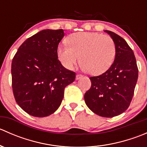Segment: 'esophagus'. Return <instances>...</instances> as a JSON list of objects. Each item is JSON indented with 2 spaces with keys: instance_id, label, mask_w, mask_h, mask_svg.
Listing matches in <instances>:
<instances>
[{
  "instance_id": "obj_1",
  "label": "esophagus",
  "mask_w": 147,
  "mask_h": 147,
  "mask_svg": "<svg viewBox=\"0 0 147 147\" xmlns=\"http://www.w3.org/2000/svg\"><path fill=\"white\" fill-rule=\"evenodd\" d=\"M82 78V75H80V74H78V75H76V80H80Z\"/></svg>"
}]
</instances>
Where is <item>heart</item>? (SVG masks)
<instances>
[{"label":"heart","instance_id":"1","mask_svg":"<svg viewBox=\"0 0 147 147\" xmlns=\"http://www.w3.org/2000/svg\"><path fill=\"white\" fill-rule=\"evenodd\" d=\"M68 45L57 47V57L67 69H72L80 61L91 75H100L111 67L116 55L112 38L98 32H80L67 40Z\"/></svg>","mask_w":147,"mask_h":147}]
</instances>
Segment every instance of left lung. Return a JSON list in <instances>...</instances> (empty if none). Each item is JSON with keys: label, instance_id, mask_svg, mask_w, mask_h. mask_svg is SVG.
<instances>
[{"label": "left lung", "instance_id": "obj_1", "mask_svg": "<svg viewBox=\"0 0 147 147\" xmlns=\"http://www.w3.org/2000/svg\"><path fill=\"white\" fill-rule=\"evenodd\" d=\"M116 47L115 61L105 72L90 77L91 87L84 94L90 110L99 116L113 117L128 109L138 79V67L134 52L117 34L105 30Z\"/></svg>", "mask_w": 147, "mask_h": 147}]
</instances>
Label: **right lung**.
<instances>
[{
	"label": "right lung",
	"instance_id": "add662e5",
	"mask_svg": "<svg viewBox=\"0 0 147 147\" xmlns=\"http://www.w3.org/2000/svg\"><path fill=\"white\" fill-rule=\"evenodd\" d=\"M63 29L43 30L19 47L11 65L12 87L18 105L28 115L44 117L61 104L66 86L75 72L66 69L57 58Z\"/></svg>",
	"mask_w": 147,
	"mask_h": 147
}]
</instances>
